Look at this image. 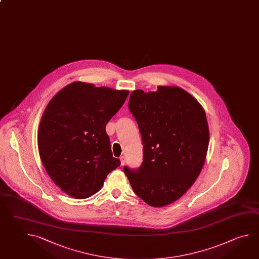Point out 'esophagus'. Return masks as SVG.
<instances>
[{
	"instance_id": "esophagus-1",
	"label": "esophagus",
	"mask_w": 259,
	"mask_h": 259,
	"mask_svg": "<svg viewBox=\"0 0 259 259\" xmlns=\"http://www.w3.org/2000/svg\"><path fill=\"white\" fill-rule=\"evenodd\" d=\"M120 160H121V164H122V165H123V164L125 163V162H126V160H125V156H123V155L120 157Z\"/></svg>"
}]
</instances>
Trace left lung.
Wrapping results in <instances>:
<instances>
[{"instance_id":"8db88e82","label":"left lung","mask_w":259,"mask_h":259,"mask_svg":"<svg viewBox=\"0 0 259 259\" xmlns=\"http://www.w3.org/2000/svg\"><path fill=\"white\" fill-rule=\"evenodd\" d=\"M128 107L143 142V162L123 167L136 195L160 207L180 198L204 165L209 144L203 107L179 87H158L156 92L136 90Z\"/></svg>"}]
</instances>
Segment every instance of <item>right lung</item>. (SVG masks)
I'll return each instance as SVG.
<instances>
[{"mask_svg": "<svg viewBox=\"0 0 259 259\" xmlns=\"http://www.w3.org/2000/svg\"><path fill=\"white\" fill-rule=\"evenodd\" d=\"M128 94L75 82L50 101L39 126L38 148L46 172L61 190L87 198L121 164L113 157L105 126Z\"/></svg>", "mask_w": 259, "mask_h": 259, "instance_id": "obj_1", "label": "right lung"}]
</instances>
